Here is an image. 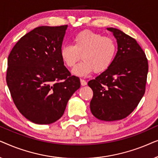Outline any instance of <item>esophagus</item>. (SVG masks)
I'll use <instances>...</instances> for the list:
<instances>
[{"label":"esophagus","instance_id":"esophagus-1","mask_svg":"<svg viewBox=\"0 0 158 158\" xmlns=\"http://www.w3.org/2000/svg\"><path fill=\"white\" fill-rule=\"evenodd\" d=\"M81 84L82 86H84V85H87V82L85 81H84L83 79H81Z\"/></svg>","mask_w":158,"mask_h":158}]
</instances>
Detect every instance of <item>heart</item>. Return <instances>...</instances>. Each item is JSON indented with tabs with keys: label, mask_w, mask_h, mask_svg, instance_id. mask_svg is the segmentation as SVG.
<instances>
[{
	"label": "heart",
	"mask_w": 158,
	"mask_h": 158,
	"mask_svg": "<svg viewBox=\"0 0 158 158\" xmlns=\"http://www.w3.org/2000/svg\"><path fill=\"white\" fill-rule=\"evenodd\" d=\"M117 52L116 41L110 36L90 30H83L77 33L73 39V44L64 45L60 51V57L68 68H72L83 59L81 63L73 69L76 76L83 77L92 72L101 73L110 68Z\"/></svg>",
	"instance_id": "b5f03b06"
}]
</instances>
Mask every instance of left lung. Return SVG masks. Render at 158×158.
Segmentation results:
<instances>
[{
	"instance_id": "obj_1",
	"label": "left lung",
	"mask_w": 158,
	"mask_h": 158,
	"mask_svg": "<svg viewBox=\"0 0 158 158\" xmlns=\"http://www.w3.org/2000/svg\"><path fill=\"white\" fill-rule=\"evenodd\" d=\"M117 42L113 63L88 85L93 90L91 113L98 119L112 122L129 116L145 91L148 62L135 39L119 29L107 28Z\"/></svg>"
}]
</instances>
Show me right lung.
Returning a JSON list of instances; mask_svg holds the SVG:
<instances>
[{
  "mask_svg": "<svg viewBox=\"0 0 158 158\" xmlns=\"http://www.w3.org/2000/svg\"><path fill=\"white\" fill-rule=\"evenodd\" d=\"M68 25L42 26L22 36L8 57L6 82L13 101L30 122L49 124L63 115L81 87L60 57Z\"/></svg>",
  "mask_w": 158,
  "mask_h": 158,
  "instance_id": "1",
  "label": "right lung"
}]
</instances>
